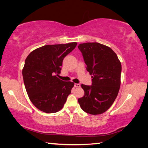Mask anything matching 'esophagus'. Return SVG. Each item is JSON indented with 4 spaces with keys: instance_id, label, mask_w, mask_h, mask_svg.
Masks as SVG:
<instances>
[{
    "instance_id": "34e87169",
    "label": "esophagus",
    "mask_w": 148,
    "mask_h": 148,
    "mask_svg": "<svg viewBox=\"0 0 148 148\" xmlns=\"http://www.w3.org/2000/svg\"><path fill=\"white\" fill-rule=\"evenodd\" d=\"M74 86L76 88H79V87H80V84H79V83H75Z\"/></svg>"
}]
</instances>
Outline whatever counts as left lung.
I'll use <instances>...</instances> for the list:
<instances>
[{
	"label": "left lung",
	"instance_id": "left-lung-1",
	"mask_svg": "<svg viewBox=\"0 0 148 148\" xmlns=\"http://www.w3.org/2000/svg\"><path fill=\"white\" fill-rule=\"evenodd\" d=\"M86 70L91 75L92 85L82 84L84 95L78 99L85 112L98 115L112 105L120 86L122 65L117 54L108 46L97 42L80 44Z\"/></svg>",
	"mask_w": 148,
	"mask_h": 148
}]
</instances>
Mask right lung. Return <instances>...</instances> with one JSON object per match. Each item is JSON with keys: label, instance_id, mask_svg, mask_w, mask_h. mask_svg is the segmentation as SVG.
Wrapping results in <instances>:
<instances>
[{"label": "right lung", "instance_id": "obj_1", "mask_svg": "<svg viewBox=\"0 0 148 148\" xmlns=\"http://www.w3.org/2000/svg\"><path fill=\"white\" fill-rule=\"evenodd\" d=\"M77 45L74 42L44 46L26 57L22 70L25 86L30 101L39 110L55 113L64 107L74 83L57 77L65 57Z\"/></svg>", "mask_w": 148, "mask_h": 148}]
</instances>
